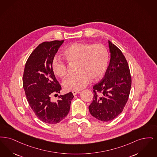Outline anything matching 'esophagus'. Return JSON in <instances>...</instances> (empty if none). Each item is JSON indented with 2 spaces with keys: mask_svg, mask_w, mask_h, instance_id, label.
<instances>
[{
  "mask_svg": "<svg viewBox=\"0 0 157 157\" xmlns=\"http://www.w3.org/2000/svg\"><path fill=\"white\" fill-rule=\"evenodd\" d=\"M72 93H73V94L74 96H75L77 94H79V93H80V91H72Z\"/></svg>",
  "mask_w": 157,
  "mask_h": 157,
  "instance_id": "34e87169",
  "label": "esophagus"
}]
</instances>
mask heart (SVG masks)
Wrapping results in <instances>:
<instances>
[{
    "mask_svg": "<svg viewBox=\"0 0 157 157\" xmlns=\"http://www.w3.org/2000/svg\"><path fill=\"white\" fill-rule=\"evenodd\" d=\"M63 55L70 64H75L77 71L68 75L63 82L67 90H80L84 88L90 81L102 76L107 68L109 54L107 48L102 44L76 43L66 48ZM52 71L55 75L63 78L67 75L68 67L66 63L55 57L51 63Z\"/></svg>",
    "mask_w": 157,
    "mask_h": 157,
    "instance_id": "obj_1",
    "label": "heart"
}]
</instances>
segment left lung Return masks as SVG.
<instances>
[{
    "label": "left lung",
    "mask_w": 157,
    "mask_h": 157,
    "mask_svg": "<svg viewBox=\"0 0 157 157\" xmlns=\"http://www.w3.org/2000/svg\"><path fill=\"white\" fill-rule=\"evenodd\" d=\"M111 59L102 80L93 86L94 97L89 105L90 114L98 120L107 122L121 113L128 100L131 76L122 52L109 41Z\"/></svg>",
    "instance_id": "left-lung-1"
}]
</instances>
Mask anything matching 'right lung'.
I'll list each match as a JSON object with an SVG mask.
<instances>
[{
  "instance_id": "right-lung-1",
  "label": "right lung",
  "mask_w": 157,
  "mask_h": 157,
  "mask_svg": "<svg viewBox=\"0 0 157 157\" xmlns=\"http://www.w3.org/2000/svg\"><path fill=\"white\" fill-rule=\"evenodd\" d=\"M64 40L44 41L29 57L23 76L27 102L36 117L44 123L55 124L67 116L74 96L71 92L53 101L51 96L60 93L61 86L52 71L53 58Z\"/></svg>"
}]
</instances>
